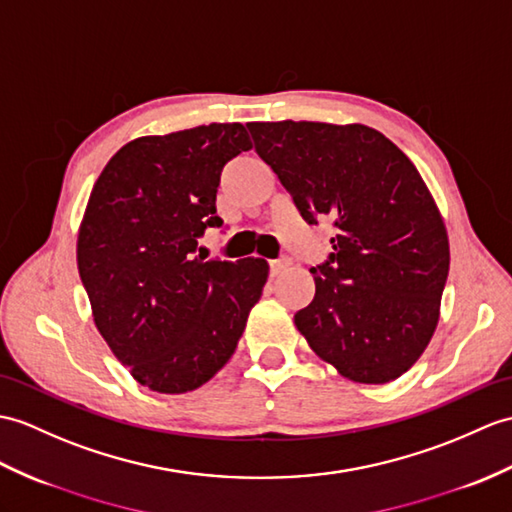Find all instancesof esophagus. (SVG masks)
I'll use <instances>...</instances> for the list:
<instances>
[{"instance_id": "esophagus-1", "label": "esophagus", "mask_w": 512, "mask_h": 512, "mask_svg": "<svg viewBox=\"0 0 512 512\" xmlns=\"http://www.w3.org/2000/svg\"><path fill=\"white\" fill-rule=\"evenodd\" d=\"M290 264H292V259H290L288 255H281L279 259H272V261H270V275H272V277L281 275L283 270L290 268Z\"/></svg>"}]
</instances>
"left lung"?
<instances>
[{
    "mask_svg": "<svg viewBox=\"0 0 512 512\" xmlns=\"http://www.w3.org/2000/svg\"><path fill=\"white\" fill-rule=\"evenodd\" d=\"M255 152L307 224L331 220L334 251L310 272L316 294L294 323L325 362L386 384L430 342L449 272L441 213L412 161L362 124H246Z\"/></svg>",
    "mask_w": 512,
    "mask_h": 512,
    "instance_id": "8db88e82",
    "label": "left lung"
}]
</instances>
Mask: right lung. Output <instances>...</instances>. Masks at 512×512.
<instances>
[{"mask_svg":"<svg viewBox=\"0 0 512 512\" xmlns=\"http://www.w3.org/2000/svg\"><path fill=\"white\" fill-rule=\"evenodd\" d=\"M242 124L141 137L93 185L78 272L93 320L141 386L178 395L229 362L268 279L264 259L196 255L216 216L220 174L251 150Z\"/></svg>","mask_w":512,"mask_h":512,"instance_id":"add662e5","label":"right lung"}]
</instances>
